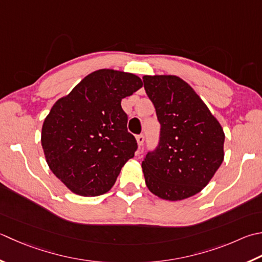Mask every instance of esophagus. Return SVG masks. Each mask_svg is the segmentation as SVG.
<instances>
[{
  "mask_svg": "<svg viewBox=\"0 0 262 262\" xmlns=\"http://www.w3.org/2000/svg\"><path fill=\"white\" fill-rule=\"evenodd\" d=\"M136 141H137V144L140 145V146H142L143 144H144V141H145L144 135H143V134L137 135V136H136Z\"/></svg>",
  "mask_w": 262,
  "mask_h": 262,
  "instance_id": "34e87169",
  "label": "esophagus"
}]
</instances>
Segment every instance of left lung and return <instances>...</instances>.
I'll return each mask as SVG.
<instances>
[{"instance_id":"1","label":"left lung","mask_w":262,"mask_h":262,"mask_svg":"<svg viewBox=\"0 0 262 262\" xmlns=\"http://www.w3.org/2000/svg\"><path fill=\"white\" fill-rule=\"evenodd\" d=\"M143 81L161 125L158 146L142 161L146 186L169 201L195 195L223 163V128L179 77L144 76Z\"/></svg>"}]
</instances>
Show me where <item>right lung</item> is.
<instances>
[{"label":"right lung","mask_w":262,"mask_h":262,"mask_svg":"<svg viewBox=\"0 0 262 262\" xmlns=\"http://www.w3.org/2000/svg\"><path fill=\"white\" fill-rule=\"evenodd\" d=\"M142 86L134 74L100 69L55 102L43 122L40 142L50 169L71 192L106 193L134 157L137 143L127 130L121 100Z\"/></svg>","instance_id":"1"}]
</instances>
